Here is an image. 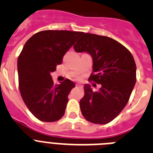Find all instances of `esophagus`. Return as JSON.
I'll use <instances>...</instances> for the list:
<instances>
[{
  "mask_svg": "<svg viewBox=\"0 0 153 153\" xmlns=\"http://www.w3.org/2000/svg\"><path fill=\"white\" fill-rule=\"evenodd\" d=\"M76 87H81V86H80V85H79V84H76Z\"/></svg>",
  "mask_w": 153,
  "mask_h": 153,
  "instance_id": "obj_1",
  "label": "esophagus"
}]
</instances>
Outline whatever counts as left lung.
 Here are the masks:
<instances>
[{"instance_id":"1","label":"left lung","mask_w":153,"mask_h":153,"mask_svg":"<svg viewBox=\"0 0 153 153\" xmlns=\"http://www.w3.org/2000/svg\"><path fill=\"white\" fill-rule=\"evenodd\" d=\"M76 52H87L93 61L90 80L101 84L93 92L84 86L79 101L81 113L96 124L111 122L129 101L136 81V66L129 50L117 40L105 36L83 33L74 46Z\"/></svg>"}]
</instances>
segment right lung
Segmentation results:
<instances>
[{"instance_id":"obj_1","label":"right lung","mask_w":153,"mask_h":153,"mask_svg":"<svg viewBox=\"0 0 153 153\" xmlns=\"http://www.w3.org/2000/svg\"><path fill=\"white\" fill-rule=\"evenodd\" d=\"M83 32L43 30L26 42L17 60L19 90L31 113L43 122L62 118L74 82L53 84L51 74Z\"/></svg>"}]
</instances>
